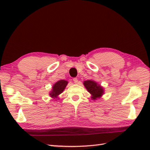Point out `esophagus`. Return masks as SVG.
<instances>
[{"label": "esophagus", "instance_id": "34e87169", "mask_svg": "<svg viewBox=\"0 0 150 150\" xmlns=\"http://www.w3.org/2000/svg\"><path fill=\"white\" fill-rule=\"evenodd\" d=\"M73 82H74L75 84H77L78 83V79L77 78H73Z\"/></svg>", "mask_w": 150, "mask_h": 150}]
</instances>
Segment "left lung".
I'll list each match as a JSON object with an SVG mask.
<instances>
[{
  "label": "left lung",
  "mask_w": 150,
  "mask_h": 150,
  "mask_svg": "<svg viewBox=\"0 0 150 150\" xmlns=\"http://www.w3.org/2000/svg\"><path fill=\"white\" fill-rule=\"evenodd\" d=\"M84 87L91 94L92 100H97L104 94V88L93 80H87L83 82Z\"/></svg>",
  "instance_id": "left-lung-1"
}]
</instances>
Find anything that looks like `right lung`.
Listing matches in <instances>:
<instances>
[{"instance_id":"obj_1","label":"right lung","mask_w":150,"mask_h":150,"mask_svg":"<svg viewBox=\"0 0 150 150\" xmlns=\"http://www.w3.org/2000/svg\"><path fill=\"white\" fill-rule=\"evenodd\" d=\"M68 82L65 80H60L58 81L53 85L52 89L50 92V97H52L53 99H59V96L61 94L64 90L66 86L68 85Z\"/></svg>"}]
</instances>
